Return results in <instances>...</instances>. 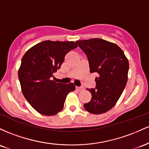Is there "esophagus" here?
I'll return each mask as SVG.
<instances>
[{
    "label": "esophagus",
    "instance_id": "1",
    "mask_svg": "<svg viewBox=\"0 0 149 149\" xmlns=\"http://www.w3.org/2000/svg\"><path fill=\"white\" fill-rule=\"evenodd\" d=\"M76 89L77 90V91H81V90H83V88L82 87H79V86H76Z\"/></svg>",
    "mask_w": 149,
    "mask_h": 149
}]
</instances>
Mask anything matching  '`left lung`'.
Returning a JSON list of instances; mask_svg holds the SVG:
<instances>
[{
  "mask_svg": "<svg viewBox=\"0 0 149 149\" xmlns=\"http://www.w3.org/2000/svg\"><path fill=\"white\" fill-rule=\"evenodd\" d=\"M86 53L90 72H97L96 88H87L91 99L84 107L88 113L102 114L113 108L128 79L129 62L123 50L114 43L101 38L76 41Z\"/></svg>",
  "mask_w": 149,
  "mask_h": 149,
  "instance_id": "1",
  "label": "left lung"
}]
</instances>
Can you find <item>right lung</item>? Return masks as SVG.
Masks as SVG:
<instances>
[{"label":"right lung","mask_w":149,"mask_h":149,"mask_svg":"<svg viewBox=\"0 0 149 149\" xmlns=\"http://www.w3.org/2000/svg\"><path fill=\"white\" fill-rule=\"evenodd\" d=\"M77 47L73 41H44L29 48L22 58L18 70L22 91L40 114H58L63 108L67 95L74 91L73 83L63 84L51 78L61 68L67 53Z\"/></svg>","instance_id":"obj_1"}]
</instances>
